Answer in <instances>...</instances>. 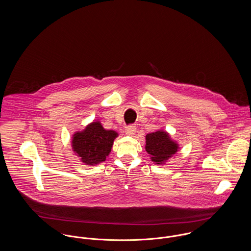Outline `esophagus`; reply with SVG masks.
I'll use <instances>...</instances> for the list:
<instances>
[{"label": "esophagus", "instance_id": "obj_1", "mask_svg": "<svg viewBox=\"0 0 251 251\" xmlns=\"http://www.w3.org/2000/svg\"><path fill=\"white\" fill-rule=\"evenodd\" d=\"M125 132H126V134L133 136L136 133V127L133 126V125H130L128 127H126V131Z\"/></svg>", "mask_w": 251, "mask_h": 251}]
</instances>
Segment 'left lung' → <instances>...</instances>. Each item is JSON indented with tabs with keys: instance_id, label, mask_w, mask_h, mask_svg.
<instances>
[{
	"instance_id": "8db88e82",
	"label": "left lung",
	"mask_w": 251,
	"mask_h": 251,
	"mask_svg": "<svg viewBox=\"0 0 251 251\" xmlns=\"http://www.w3.org/2000/svg\"><path fill=\"white\" fill-rule=\"evenodd\" d=\"M145 149L152 162L163 165L179 151V144L171 138L170 133L158 130L146 135Z\"/></svg>"
}]
</instances>
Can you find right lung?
Instances as JSON below:
<instances>
[{
    "instance_id": "obj_1",
    "label": "right lung",
    "mask_w": 251,
    "mask_h": 251,
    "mask_svg": "<svg viewBox=\"0 0 251 251\" xmlns=\"http://www.w3.org/2000/svg\"><path fill=\"white\" fill-rule=\"evenodd\" d=\"M118 133L106 130L100 121H93L84 130L75 132L72 136V149L80 161L85 165H98L106 160Z\"/></svg>"
}]
</instances>
